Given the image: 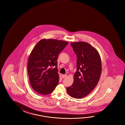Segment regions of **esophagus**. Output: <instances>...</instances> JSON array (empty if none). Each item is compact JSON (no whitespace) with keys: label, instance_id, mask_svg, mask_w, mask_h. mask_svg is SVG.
Instances as JSON below:
<instances>
[{"label":"esophagus","instance_id":"esophagus-1","mask_svg":"<svg viewBox=\"0 0 125 125\" xmlns=\"http://www.w3.org/2000/svg\"><path fill=\"white\" fill-rule=\"evenodd\" d=\"M62 78H65L66 77V74H62Z\"/></svg>","mask_w":125,"mask_h":125}]
</instances>
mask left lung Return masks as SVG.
<instances>
[{"instance_id": "8db88e82", "label": "left lung", "mask_w": 125, "mask_h": 125, "mask_svg": "<svg viewBox=\"0 0 125 125\" xmlns=\"http://www.w3.org/2000/svg\"><path fill=\"white\" fill-rule=\"evenodd\" d=\"M71 45L77 55V71L72 85L66 89L71 97H84L97 84L101 73V59L97 51L84 42H72Z\"/></svg>"}]
</instances>
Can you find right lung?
Segmentation results:
<instances>
[{"label":"right lung","mask_w":125,"mask_h":125,"mask_svg":"<svg viewBox=\"0 0 125 125\" xmlns=\"http://www.w3.org/2000/svg\"><path fill=\"white\" fill-rule=\"evenodd\" d=\"M68 42L54 39H42L36 43L30 54L28 72L30 83L37 93L47 95L58 84V55Z\"/></svg>","instance_id":"right-lung-1"}]
</instances>
